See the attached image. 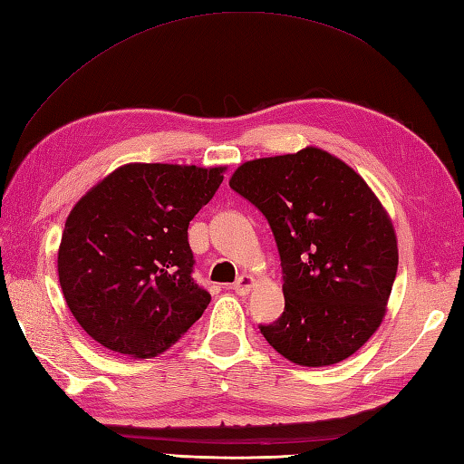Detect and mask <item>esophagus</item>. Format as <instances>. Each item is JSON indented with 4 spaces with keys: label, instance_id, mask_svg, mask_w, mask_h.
<instances>
[{
    "label": "esophagus",
    "instance_id": "1",
    "mask_svg": "<svg viewBox=\"0 0 464 464\" xmlns=\"http://www.w3.org/2000/svg\"><path fill=\"white\" fill-rule=\"evenodd\" d=\"M254 276H250V274H242L238 280H236L234 284H232V290L236 292V294H240V295H246L248 294L252 287H254Z\"/></svg>",
    "mask_w": 464,
    "mask_h": 464
}]
</instances>
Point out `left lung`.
<instances>
[{
    "label": "left lung",
    "mask_w": 464,
    "mask_h": 464,
    "mask_svg": "<svg viewBox=\"0 0 464 464\" xmlns=\"http://www.w3.org/2000/svg\"><path fill=\"white\" fill-rule=\"evenodd\" d=\"M230 188L266 216L280 252L285 307L260 325L266 342L304 367L353 355L383 322L399 264L375 192L317 147L244 162Z\"/></svg>",
    "instance_id": "obj_1"
}]
</instances>
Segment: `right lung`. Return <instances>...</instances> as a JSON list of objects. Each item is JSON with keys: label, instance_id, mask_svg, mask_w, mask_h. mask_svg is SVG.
<instances>
[{"label": "right lung", "instance_id": "add662e5", "mask_svg": "<svg viewBox=\"0 0 464 464\" xmlns=\"http://www.w3.org/2000/svg\"><path fill=\"white\" fill-rule=\"evenodd\" d=\"M226 167L130 162L69 212L59 284L77 324L102 347L149 359L177 343L210 294L192 280L188 224Z\"/></svg>", "mask_w": 464, "mask_h": 464}]
</instances>
